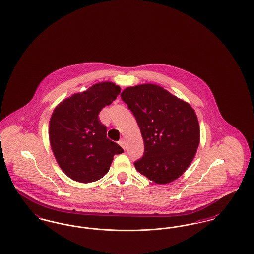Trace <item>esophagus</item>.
Instances as JSON below:
<instances>
[{
    "label": "esophagus",
    "mask_w": 254,
    "mask_h": 254,
    "mask_svg": "<svg viewBox=\"0 0 254 254\" xmlns=\"http://www.w3.org/2000/svg\"><path fill=\"white\" fill-rule=\"evenodd\" d=\"M119 145H121L123 148H125V140L124 139H121L120 141H119Z\"/></svg>",
    "instance_id": "1"
}]
</instances>
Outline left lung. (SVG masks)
<instances>
[{
    "instance_id": "left-lung-1",
    "label": "left lung",
    "mask_w": 254,
    "mask_h": 254,
    "mask_svg": "<svg viewBox=\"0 0 254 254\" xmlns=\"http://www.w3.org/2000/svg\"><path fill=\"white\" fill-rule=\"evenodd\" d=\"M121 98L131 110L144 139L145 152L134 162L136 169L157 184L179 178L192 162L200 143L193 109L152 84L127 87Z\"/></svg>"
}]
</instances>
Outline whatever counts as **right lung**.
Masks as SVG:
<instances>
[{
  "instance_id": "obj_1",
  "label": "right lung",
  "mask_w": 254,
  "mask_h": 254,
  "mask_svg": "<svg viewBox=\"0 0 254 254\" xmlns=\"http://www.w3.org/2000/svg\"><path fill=\"white\" fill-rule=\"evenodd\" d=\"M120 92V86L113 83H99L54 109L49 121L50 145L61 169L72 180L101 179L109 172L113 156L124 152L107 137V127L98 116Z\"/></svg>"
}]
</instances>
